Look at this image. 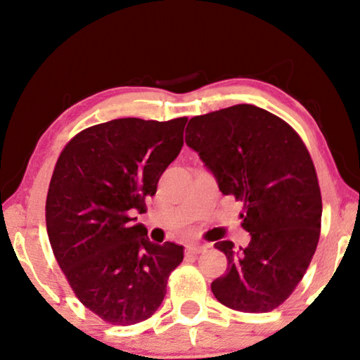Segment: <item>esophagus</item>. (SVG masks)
I'll return each mask as SVG.
<instances>
[{
  "label": "esophagus",
  "mask_w": 360,
  "mask_h": 360,
  "mask_svg": "<svg viewBox=\"0 0 360 360\" xmlns=\"http://www.w3.org/2000/svg\"><path fill=\"white\" fill-rule=\"evenodd\" d=\"M206 249H208V245H206V244H188V245H186V250H188V254H193V255L205 252Z\"/></svg>",
  "instance_id": "esophagus-1"
}]
</instances>
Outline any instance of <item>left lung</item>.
Here are the masks:
<instances>
[{
    "instance_id": "1",
    "label": "left lung",
    "mask_w": 360,
    "mask_h": 360,
    "mask_svg": "<svg viewBox=\"0 0 360 360\" xmlns=\"http://www.w3.org/2000/svg\"><path fill=\"white\" fill-rule=\"evenodd\" d=\"M185 142L223 195L243 201L248 248L219 240L228 269L211 283L224 307L267 313L303 278L319 240L321 191L309 152L283 120L254 105L191 117Z\"/></svg>"
}]
</instances>
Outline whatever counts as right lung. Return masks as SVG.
<instances>
[{
    "label": "right lung",
    "mask_w": 360,
    "mask_h": 360,
    "mask_svg": "<svg viewBox=\"0 0 360 360\" xmlns=\"http://www.w3.org/2000/svg\"><path fill=\"white\" fill-rule=\"evenodd\" d=\"M186 117H122L83 129L63 147L46 201L47 234L77 298L103 321L150 318L184 245L154 244L144 224L160 175L184 146Z\"/></svg>",
    "instance_id": "obj_1"
}]
</instances>
